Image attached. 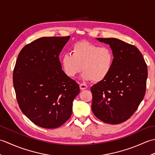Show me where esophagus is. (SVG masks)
I'll list each match as a JSON object with an SVG mask.
<instances>
[{
	"instance_id": "esophagus-1",
	"label": "esophagus",
	"mask_w": 155,
	"mask_h": 155,
	"mask_svg": "<svg viewBox=\"0 0 155 155\" xmlns=\"http://www.w3.org/2000/svg\"><path fill=\"white\" fill-rule=\"evenodd\" d=\"M87 88V84H85L84 83H81L80 84V88L81 90H84V89H86Z\"/></svg>"
}]
</instances>
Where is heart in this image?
I'll return each instance as SVG.
<instances>
[{
	"label": "heart",
	"instance_id": "heart-1",
	"mask_svg": "<svg viewBox=\"0 0 155 155\" xmlns=\"http://www.w3.org/2000/svg\"><path fill=\"white\" fill-rule=\"evenodd\" d=\"M71 53L64 54L61 58L62 70L70 78L83 69V79L101 82L106 79L113 69L114 56L108 47L81 41L73 45Z\"/></svg>",
	"mask_w": 155,
	"mask_h": 155
}]
</instances>
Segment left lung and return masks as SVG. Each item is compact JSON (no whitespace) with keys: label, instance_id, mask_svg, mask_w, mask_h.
Returning a JSON list of instances; mask_svg holds the SVG:
<instances>
[{"label":"left lung","instance_id":"left-lung-1","mask_svg":"<svg viewBox=\"0 0 155 155\" xmlns=\"http://www.w3.org/2000/svg\"><path fill=\"white\" fill-rule=\"evenodd\" d=\"M97 39L110 45L114 61L106 79L91 88L92 110L104 123L120 124L132 116L143 99L147 65L135 46L114 38Z\"/></svg>","mask_w":155,"mask_h":155}]
</instances>
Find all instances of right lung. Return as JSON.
<instances>
[{"label": "right lung", "mask_w": 155, "mask_h": 155, "mask_svg": "<svg viewBox=\"0 0 155 155\" xmlns=\"http://www.w3.org/2000/svg\"><path fill=\"white\" fill-rule=\"evenodd\" d=\"M70 38L41 37L25 46L13 71V85L21 111L46 128L61 126L71 117L79 85L62 70L58 56Z\"/></svg>", "instance_id": "obj_1"}]
</instances>
